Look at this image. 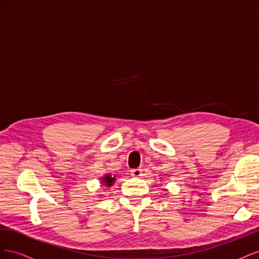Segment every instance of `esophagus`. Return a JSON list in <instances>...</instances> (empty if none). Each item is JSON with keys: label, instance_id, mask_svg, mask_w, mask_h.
I'll use <instances>...</instances> for the list:
<instances>
[{"label": "esophagus", "instance_id": "obj_1", "mask_svg": "<svg viewBox=\"0 0 259 259\" xmlns=\"http://www.w3.org/2000/svg\"><path fill=\"white\" fill-rule=\"evenodd\" d=\"M131 175L133 177H140V176H142V169H140V168H133V169H131Z\"/></svg>", "mask_w": 259, "mask_h": 259}]
</instances>
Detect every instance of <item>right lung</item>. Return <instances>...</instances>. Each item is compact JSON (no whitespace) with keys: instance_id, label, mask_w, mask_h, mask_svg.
<instances>
[{"instance_id":"obj_1","label":"right lung","mask_w":259,"mask_h":259,"mask_svg":"<svg viewBox=\"0 0 259 259\" xmlns=\"http://www.w3.org/2000/svg\"><path fill=\"white\" fill-rule=\"evenodd\" d=\"M100 179H101V184H104L107 188L111 187L114 184L115 180H116V178L114 176H112L111 174H109V173L106 174L105 176L101 177Z\"/></svg>"}]
</instances>
